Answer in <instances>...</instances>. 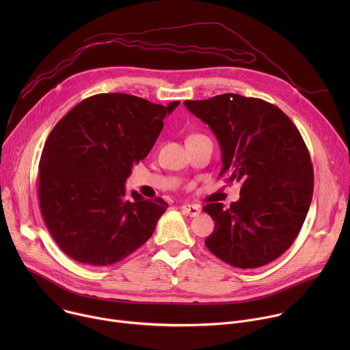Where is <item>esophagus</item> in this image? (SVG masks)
<instances>
[{"mask_svg":"<svg viewBox=\"0 0 350 350\" xmlns=\"http://www.w3.org/2000/svg\"><path fill=\"white\" fill-rule=\"evenodd\" d=\"M181 211L184 215L189 216V217H195L199 215V212H201V209H199L198 205H191V204H185L181 206Z\"/></svg>","mask_w":350,"mask_h":350,"instance_id":"obj_1","label":"esophagus"}]
</instances>
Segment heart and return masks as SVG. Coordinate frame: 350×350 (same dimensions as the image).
Instances as JSON below:
<instances>
[{"instance_id": "b5f03b06", "label": "heart", "mask_w": 350, "mask_h": 350, "mask_svg": "<svg viewBox=\"0 0 350 350\" xmlns=\"http://www.w3.org/2000/svg\"><path fill=\"white\" fill-rule=\"evenodd\" d=\"M196 135H198V134H193V135H191V137H196ZM191 137H189V138H191Z\"/></svg>"}]
</instances>
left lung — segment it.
Returning <instances> with one entry per match:
<instances>
[{"label": "left lung", "instance_id": "left-lung-1", "mask_svg": "<svg viewBox=\"0 0 350 350\" xmlns=\"http://www.w3.org/2000/svg\"><path fill=\"white\" fill-rule=\"evenodd\" d=\"M184 105L215 133L220 176L241 185L239 199L228 208L204 206L215 220L206 247L238 269L275 260L301 231L313 198V166L301 133L280 108L259 98L221 94Z\"/></svg>", "mask_w": 350, "mask_h": 350}]
</instances>
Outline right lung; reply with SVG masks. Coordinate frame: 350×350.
I'll return each mask as SVG.
<instances>
[{"mask_svg":"<svg viewBox=\"0 0 350 350\" xmlns=\"http://www.w3.org/2000/svg\"><path fill=\"white\" fill-rule=\"evenodd\" d=\"M178 104L98 94L76 105L49 133L38 165L40 209L69 258L108 266L151 238L167 204L137 191L127 199L124 183Z\"/></svg>","mask_w":350,"mask_h":350,"instance_id":"1","label":"right lung"}]
</instances>
